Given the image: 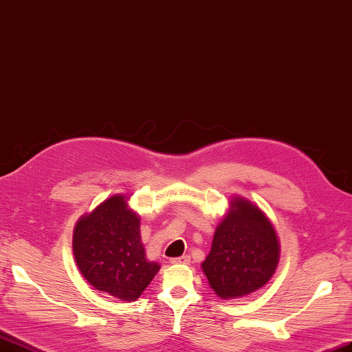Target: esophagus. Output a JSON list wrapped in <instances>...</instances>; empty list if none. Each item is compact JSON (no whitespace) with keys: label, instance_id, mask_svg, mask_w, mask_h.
<instances>
[{"label":"esophagus","instance_id":"34e87169","mask_svg":"<svg viewBox=\"0 0 352 352\" xmlns=\"http://www.w3.org/2000/svg\"><path fill=\"white\" fill-rule=\"evenodd\" d=\"M170 263H173V264H189L190 263V258L187 256V255L178 256V258H170Z\"/></svg>","mask_w":352,"mask_h":352}]
</instances>
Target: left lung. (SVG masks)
Masks as SVG:
<instances>
[{"instance_id":"obj_1","label":"left lung","mask_w":352,"mask_h":352,"mask_svg":"<svg viewBox=\"0 0 352 352\" xmlns=\"http://www.w3.org/2000/svg\"><path fill=\"white\" fill-rule=\"evenodd\" d=\"M231 207L202 263L220 298H239L264 287L279 261V241L263 211L241 198L232 199Z\"/></svg>"}]
</instances>
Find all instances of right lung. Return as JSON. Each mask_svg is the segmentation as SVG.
I'll return each instance as SVG.
<instances>
[{"label":"right lung","mask_w":352,"mask_h":352,"mask_svg":"<svg viewBox=\"0 0 352 352\" xmlns=\"http://www.w3.org/2000/svg\"><path fill=\"white\" fill-rule=\"evenodd\" d=\"M73 253L88 283L121 301L136 300L160 268L145 259L139 216L127 208L122 195L106 199L78 220Z\"/></svg>","instance_id":"right-lung-1"}]
</instances>
